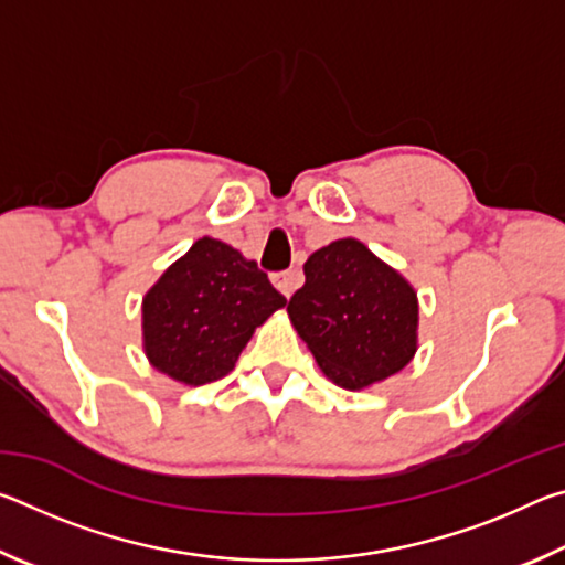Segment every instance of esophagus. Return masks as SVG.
I'll return each mask as SVG.
<instances>
[{
  "label": "esophagus",
  "mask_w": 565,
  "mask_h": 565,
  "mask_svg": "<svg viewBox=\"0 0 565 565\" xmlns=\"http://www.w3.org/2000/svg\"><path fill=\"white\" fill-rule=\"evenodd\" d=\"M271 281H274L276 289H279V291L286 296V299H289V296L301 286V274L296 271V269L279 271V274L271 276Z\"/></svg>",
  "instance_id": "obj_1"
}]
</instances>
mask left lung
Returning a JSON list of instances; mask_svg holds the SVG:
<instances>
[{
  "mask_svg": "<svg viewBox=\"0 0 565 565\" xmlns=\"http://www.w3.org/2000/svg\"><path fill=\"white\" fill-rule=\"evenodd\" d=\"M303 276L286 311L333 384L361 391L398 374L414 359V286L359 238H339L313 252Z\"/></svg>",
  "mask_w": 565,
  "mask_h": 565,
  "instance_id": "left-lung-1",
  "label": "left lung"
}]
</instances>
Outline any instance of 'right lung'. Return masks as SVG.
Returning <instances> with one entry per match:
<instances>
[{
    "label": "right lung",
    "mask_w": 565,
    "mask_h": 565,
    "mask_svg": "<svg viewBox=\"0 0 565 565\" xmlns=\"http://www.w3.org/2000/svg\"><path fill=\"white\" fill-rule=\"evenodd\" d=\"M284 303L256 262L218 238H199L141 301L147 359L179 384H212Z\"/></svg>",
    "instance_id": "add662e5"
}]
</instances>
